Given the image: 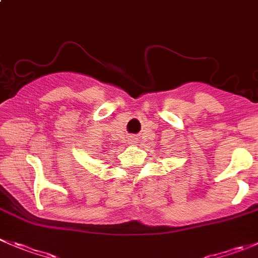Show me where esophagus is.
<instances>
[{
	"instance_id": "34e87169",
	"label": "esophagus",
	"mask_w": 258,
	"mask_h": 258,
	"mask_svg": "<svg viewBox=\"0 0 258 258\" xmlns=\"http://www.w3.org/2000/svg\"><path fill=\"white\" fill-rule=\"evenodd\" d=\"M131 141H132V142H136V139H135V137H134V139H132Z\"/></svg>"
}]
</instances>
